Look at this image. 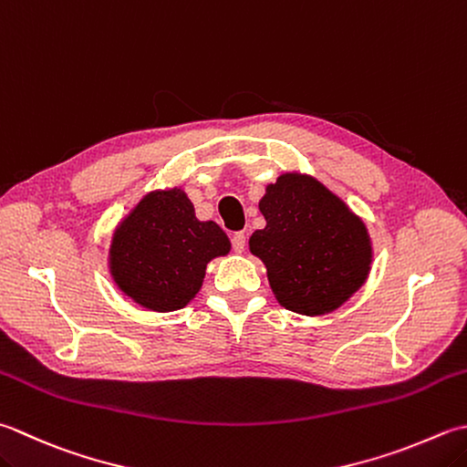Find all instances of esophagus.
<instances>
[{"label": "esophagus", "instance_id": "34e87169", "mask_svg": "<svg viewBox=\"0 0 467 467\" xmlns=\"http://www.w3.org/2000/svg\"><path fill=\"white\" fill-rule=\"evenodd\" d=\"M231 243H233V251L234 253H243L244 246H246V234L244 233H234Z\"/></svg>", "mask_w": 467, "mask_h": 467}]
</instances>
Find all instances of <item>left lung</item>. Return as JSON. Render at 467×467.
I'll return each mask as SVG.
<instances>
[{
    "instance_id": "8db88e82",
    "label": "left lung",
    "mask_w": 467,
    "mask_h": 467,
    "mask_svg": "<svg viewBox=\"0 0 467 467\" xmlns=\"http://www.w3.org/2000/svg\"><path fill=\"white\" fill-rule=\"evenodd\" d=\"M259 208L267 226L253 233L249 249L283 307L324 316L362 287L372 263L367 226L316 178L281 173Z\"/></svg>"
}]
</instances>
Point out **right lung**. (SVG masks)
<instances>
[{"label": "right lung", "instance_id": "add662e5", "mask_svg": "<svg viewBox=\"0 0 467 467\" xmlns=\"http://www.w3.org/2000/svg\"><path fill=\"white\" fill-rule=\"evenodd\" d=\"M228 251L231 241L223 228L198 221L184 190H155L117 226L109 269L135 304L176 312L202 287L206 265Z\"/></svg>", "mask_w": 467, "mask_h": 467}]
</instances>
